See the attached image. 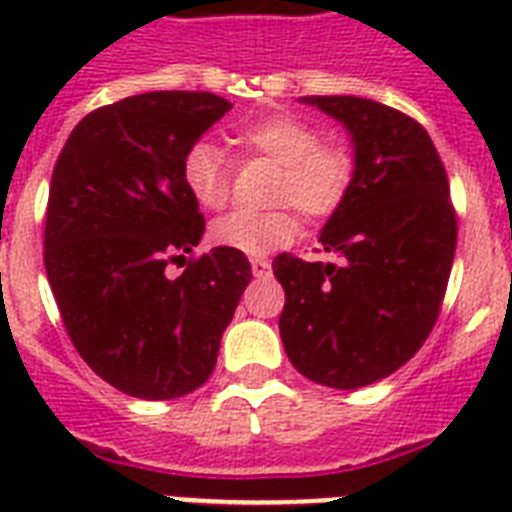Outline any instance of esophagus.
<instances>
[{"instance_id":"34e87169","label":"esophagus","mask_w":512,"mask_h":512,"mask_svg":"<svg viewBox=\"0 0 512 512\" xmlns=\"http://www.w3.org/2000/svg\"><path fill=\"white\" fill-rule=\"evenodd\" d=\"M249 263H252V273H255L257 279H265V276L271 273V263H268V257H252Z\"/></svg>"}]
</instances>
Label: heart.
<instances>
[{"instance_id":"1","label":"heart","mask_w":512,"mask_h":512,"mask_svg":"<svg viewBox=\"0 0 512 512\" xmlns=\"http://www.w3.org/2000/svg\"><path fill=\"white\" fill-rule=\"evenodd\" d=\"M236 143L247 156H263L279 164L276 201L295 204L308 217H329L348 199L356 162L348 148L324 143L316 124L292 114H273L236 130ZM183 183L204 209H223L231 201L233 164L209 140H196L183 156ZM292 209L276 212H231L212 225V239L220 247L244 255H263L284 247L297 236Z\"/></svg>"}]
</instances>
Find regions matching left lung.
I'll use <instances>...</instances> for the list:
<instances>
[{
    "label": "left lung",
    "mask_w": 512,
    "mask_h": 512,
    "mask_svg": "<svg viewBox=\"0 0 512 512\" xmlns=\"http://www.w3.org/2000/svg\"><path fill=\"white\" fill-rule=\"evenodd\" d=\"M345 124L356 151L348 199L319 241L335 263L279 255V316L297 372L356 390L404 366L428 340L444 303L457 247L449 180L420 122L353 95L300 98Z\"/></svg>",
    "instance_id": "left-lung-1"
}]
</instances>
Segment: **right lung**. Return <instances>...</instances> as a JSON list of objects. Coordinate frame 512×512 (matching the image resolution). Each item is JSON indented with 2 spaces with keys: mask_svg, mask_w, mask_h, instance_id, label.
<instances>
[{
  "mask_svg": "<svg viewBox=\"0 0 512 512\" xmlns=\"http://www.w3.org/2000/svg\"><path fill=\"white\" fill-rule=\"evenodd\" d=\"M225 111L212 92L132 95L84 116L52 170L47 281L79 356L127 396L201 388L252 279L247 255L228 247L167 271L204 233L183 156Z\"/></svg>",
  "mask_w": 512,
  "mask_h": 512,
  "instance_id": "add662e5",
  "label": "right lung"
}]
</instances>
